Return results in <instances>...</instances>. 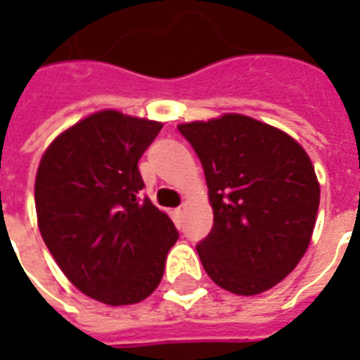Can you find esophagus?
I'll use <instances>...</instances> for the list:
<instances>
[{"mask_svg":"<svg viewBox=\"0 0 360 360\" xmlns=\"http://www.w3.org/2000/svg\"><path fill=\"white\" fill-rule=\"evenodd\" d=\"M185 210H187V204L183 202V204H181V206H179V208H177V210H175V212H177V216H185Z\"/></svg>","mask_w":360,"mask_h":360,"instance_id":"esophagus-1","label":"esophagus"}]
</instances>
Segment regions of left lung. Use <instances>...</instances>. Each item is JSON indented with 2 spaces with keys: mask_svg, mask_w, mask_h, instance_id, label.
<instances>
[{
  "mask_svg": "<svg viewBox=\"0 0 360 360\" xmlns=\"http://www.w3.org/2000/svg\"><path fill=\"white\" fill-rule=\"evenodd\" d=\"M204 167L214 226L196 245L206 274L235 295L270 289L309 249L320 185L299 142L227 113L177 127Z\"/></svg>",
  "mask_w": 360,
  "mask_h": 360,
  "instance_id": "1",
  "label": "left lung"
}]
</instances>
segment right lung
<instances>
[{"label":"right lung","instance_id":"right-lung-1","mask_svg":"<svg viewBox=\"0 0 360 360\" xmlns=\"http://www.w3.org/2000/svg\"><path fill=\"white\" fill-rule=\"evenodd\" d=\"M162 123L98 111L51 142L36 173L38 227L82 293L111 307L146 299L179 233L142 198L139 160Z\"/></svg>","mask_w":360,"mask_h":360}]
</instances>
